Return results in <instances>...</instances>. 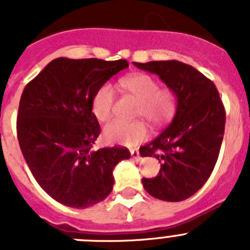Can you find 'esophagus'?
<instances>
[{
    "label": "esophagus",
    "instance_id": "obj_1",
    "mask_svg": "<svg viewBox=\"0 0 250 250\" xmlns=\"http://www.w3.org/2000/svg\"><path fill=\"white\" fill-rule=\"evenodd\" d=\"M131 158L135 161H140L141 160L140 152H139L138 150H131Z\"/></svg>",
    "mask_w": 250,
    "mask_h": 250
}]
</instances>
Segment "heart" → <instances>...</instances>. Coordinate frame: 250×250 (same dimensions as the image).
<instances>
[{
    "mask_svg": "<svg viewBox=\"0 0 250 250\" xmlns=\"http://www.w3.org/2000/svg\"><path fill=\"white\" fill-rule=\"evenodd\" d=\"M120 86L139 100L136 116H144L154 125L164 124L173 118L176 110V96L171 90H159L154 77L136 74L123 77ZM115 103V91L109 83H104L96 90L91 101L92 114L101 123L110 120ZM149 130L144 121H114L104 129V138L110 144L131 146L147 138Z\"/></svg>",
    "mask_w": 250,
    "mask_h": 250,
    "instance_id": "b5f03b06",
    "label": "heart"
}]
</instances>
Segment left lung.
<instances>
[{"instance_id":"left-lung-1","label":"left lung","mask_w":250,"mask_h":250,"mask_svg":"<svg viewBox=\"0 0 250 250\" xmlns=\"http://www.w3.org/2000/svg\"><path fill=\"white\" fill-rule=\"evenodd\" d=\"M156 74L176 96L173 121L158 138L140 147L141 156L161 163L155 178H143L144 189L165 202H182L205 184L219 156L225 110L213 81L176 60L134 62Z\"/></svg>"}]
</instances>
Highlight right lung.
<instances>
[{
  "mask_svg": "<svg viewBox=\"0 0 250 250\" xmlns=\"http://www.w3.org/2000/svg\"><path fill=\"white\" fill-rule=\"evenodd\" d=\"M126 67V60L59 57L22 92L17 138L23 158L40 187L66 207L103 202L114 187V167L130 158L126 147L92 149L100 135L94 94Z\"/></svg>",
  "mask_w": 250,
  "mask_h": 250,
  "instance_id": "obj_1",
  "label": "right lung"
}]
</instances>
